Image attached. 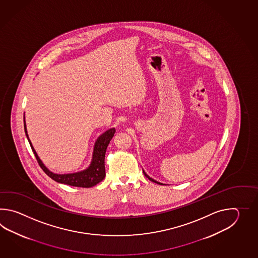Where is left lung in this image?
I'll list each match as a JSON object with an SVG mask.
<instances>
[{
    "label": "left lung",
    "mask_w": 258,
    "mask_h": 258,
    "mask_svg": "<svg viewBox=\"0 0 258 258\" xmlns=\"http://www.w3.org/2000/svg\"><path fill=\"white\" fill-rule=\"evenodd\" d=\"M143 172H144V174H145V176L148 178V180H150L151 181H153V182H156V183H158V184H160V185H165V184H163V183H161V182H159V181H156V180H154V179H152L151 177H149V176L145 172V170H143Z\"/></svg>",
    "instance_id": "8db88e82"
}]
</instances>
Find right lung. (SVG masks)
<instances>
[{"label": "right lung", "mask_w": 258, "mask_h": 258, "mask_svg": "<svg viewBox=\"0 0 258 258\" xmlns=\"http://www.w3.org/2000/svg\"><path fill=\"white\" fill-rule=\"evenodd\" d=\"M24 127H25V133H26L28 142L30 144V147L32 148V151L39 162V166L44 170V172L50 177L52 180H54L57 182H60V183L71 185V186L89 188V187L98 184L99 182L104 179L105 175H106V173H105V153H106L109 143L115 134V128H110L109 130L104 132L102 135H100L97 138L95 145H94L91 162L87 169L77 171V172H74V173L58 174V173H54V172L50 171L43 164L42 160L39 159L38 154L32 146V143L28 137L25 114H24Z\"/></svg>", "instance_id": "1"}]
</instances>
